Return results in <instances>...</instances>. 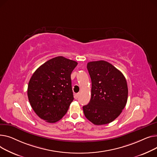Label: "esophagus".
Here are the masks:
<instances>
[{"label": "esophagus", "mask_w": 157, "mask_h": 157, "mask_svg": "<svg viewBox=\"0 0 157 157\" xmlns=\"http://www.w3.org/2000/svg\"><path fill=\"white\" fill-rule=\"evenodd\" d=\"M79 95H80V94H79V93H77V94H75L74 95V98L77 99L78 98Z\"/></svg>", "instance_id": "34e87169"}]
</instances>
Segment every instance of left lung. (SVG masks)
<instances>
[{
  "label": "left lung",
  "instance_id": "8db88e82",
  "mask_svg": "<svg viewBox=\"0 0 157 157\" xmlns=\"http://www.w3.org/2000/svg\"><path fill=\"white\" fill-rule=\"evenodd\" d=\"M87 68L92 82L91 98L89 104L83 106V111L94 125L109 124L126 105V79L121 71L105 61L89 62Z\"/></svg>",
  "mask_w": 157,
  "mask_h": 157
}]
</instances>
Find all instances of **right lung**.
<instances>
[{
  "instance_id": "1",
  "label": "right lung",
  "mask_w": 157,
  "mask_h": 157,
  "mask_svg": "<svg viewBox=\"0 0 157 157\" xmlns=\"http://www.w3.org/2000/svg\"><path fill=\"white\" fill-rule=\"evenodd\" d=\"M77 64L58 56L33 73L28 86V98L33 111L44 121L55 123L67 113L74 99L71 73Z\"/></svg>"
}]
</instances>
